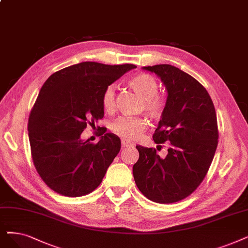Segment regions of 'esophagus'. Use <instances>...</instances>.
I'll return each mask as SVG.
<instances>
[{"mask_svg": "<svg viewBox=\"0 0 248 248\" xmlns=\"http://www.w3.org/2000/svg\"><path fill=\"white\" fill-rule=\"evenodd\" d=\"M121 143H122V146H123V147H128V146L130 147V146H133V145H134L131 141L125 140V138H123V140H121Z\"/></svg>", "mask_w": 248, "mask_h": 248, "instance_id": "esophagus-1", "label": "esophagus"}]
</instances>
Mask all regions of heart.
Listing matches in <instances>:
<instances>
[{"instance_id":"b5f03b06","label":"heart","mask_w":248,"mask_h":248,"mask_svg":"<svg viewBox=\"0 0 248 248\" xmlns=\"http://www.w3.org/2000/svg\"><path fill=\"white\" fill-rule=\"evenodd\" d=\"M128 85L142 100L143 111L152 118L162 115L166 107V100L157 93L158 85L155 79L148 74H137L128 80ZM102 107L106 113H113L116 108L115 87L108 85L102 95ZM146 122L141 118L120 117L111 125V130L125 140H136L146 129Z\"/></svg>"}]
</instances>
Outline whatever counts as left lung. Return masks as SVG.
Masks as SVG:
<instances>
[{
	"label": "left lung",
	"instance_id": "left-lung-1",
	"mask_svg": "<svg viewBox=\"0 0 248 248\" xmlns=\"http://www.w3.org/2000/svg\"><path fill=\"white\" fill-rule=\"evenodd\" d=\"M142 69L155 73L167 91L153 137L156 144L170 141V147L161 157L155 148L136 145L140 158L133 177L148 200L172 203L190 195L209 171L219 138L216 111L205 88L179 68L161 64Z\"/></svg>",
	"mask_w": 248,
	"mask_h": 248
}]
</instances>
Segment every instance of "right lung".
Instances as JSON below:
<instances>
[{
	"label": "right lung",
	"instance_id": "add662e5",
	"mask_svg": "<svg viewBox=\"0 0 248 248\" xmlns=\"http://www.w3.org/2000/svg\"><path fill=\"white\" fill-rule=\"evenodd\" d=\"M134 68L82 62L55 72L44 83L29 115L28 137L35 169L55 192L77 197L101 184L120 152V138L104 131L93 144L80 136L104 117L105 88Z\"/></svg>",
	"mask_w": 248,
	"mask_h": 248
}]
</instances>
